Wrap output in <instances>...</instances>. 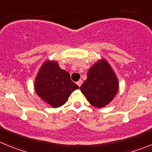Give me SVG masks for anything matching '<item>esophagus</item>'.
<instances>
[{
	"instance_id": "1",
	"label": "esophagus",
	"mask_w": 152,
	"mask_h": 152,
	"mask_svg": "<svg viewBox=\"0 0 152 152\" xmlns=\"http://www.w3.org/2000/svg\"><path fill=\"white\" fill-rule=\"evenodd\" d=\"M81 84H82V80H79L78 81H77V85H78L79 88H80V87Z\"/></svg>"
}]
</instances>
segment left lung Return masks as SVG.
<instances>
[{
  "instance_id": "8db88e82",
  "label": "left lung",
  "mask_w": 152,
  "mask_h": 152,
  "mask_svg": "<svg viewBox=\"0 0 152 152\" xmlns=\"http://www.w3.org/2000/svg\"><path fill=\"white\" fill-rule=\"evenodd\" d=\"M87 77L80 89L89 103L98 108L108 104L119 88L117 78L108 63L103 59L94 64Z\"/></svg>"
}]
</instances>
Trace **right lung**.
<instances>
[{
    "mask_svg": "<svg viewBox=\"0 0 152 152\" xmlns=\"http://www.w3.org/2000/svg\"><path fill=\"white\" fill-rule=\"evenodd\" d=\"M78 88L71 80L70 74L54 61H47L42 64L35 81L37 94L54 108L64 104L69 95Z\"/></svg>",
    "mask_w": 152,
    "mask_h": 152,
    "instance_id": "right-lung-1",
    "label": "right lung"
}]
</instances>
